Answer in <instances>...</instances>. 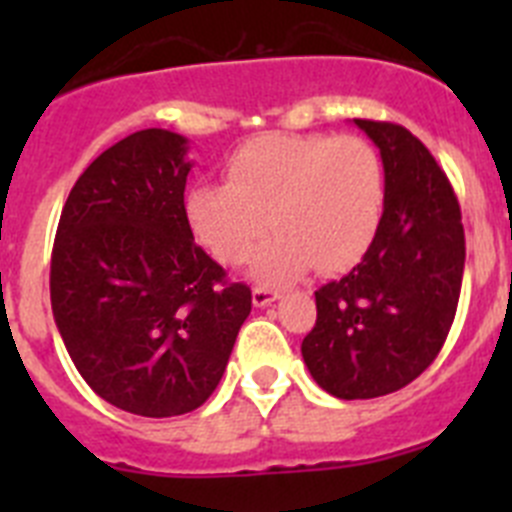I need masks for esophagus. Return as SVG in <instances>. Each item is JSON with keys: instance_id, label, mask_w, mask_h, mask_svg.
Returning <instances> with one entry per match:
<instances>
[{"instance_id": "obj_1", "label": "esophagus", "mask_w": 512, "mask_h": 512, "mask_svg": "<svg viewBox=\"0 0 512 512\" xmlns=\"http://www.w3.org/2000/svg\"><path fill=\"white\" fill-rule=\"evenodd\" d=\"M253 305L256 307H266V305H271V302H277L279 297V292L277 289H266V287H253Z\"/></svg>"}]
</instances>
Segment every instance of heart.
<instances>
[{
	"label": "heart",
	"mask_w": 512,
	"mask_h": 512,
	"mask_svg": "<svg viewBox=\"0 0 512 512\" xmlns=\"http://www.w3.org/2000/svg\"><path fill=\"white\" fill-rule=\"evenodd\" d=\"M225 179L189 189V228L215 259L235 266L251 259L271 223L279 233L253 259V277L269 284L312 266H354L387 205L382 156L359 135H261L230 156Z\"/></svg>",
	"instance_id": "1"
}]
</instances>
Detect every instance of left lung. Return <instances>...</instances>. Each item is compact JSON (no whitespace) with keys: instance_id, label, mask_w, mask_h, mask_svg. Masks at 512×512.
Wrapping results in <instances>:
<instances>
[{"instance_id":"1","label":"left lung","mask_w":512,"mask_h":512,"mask_svg":"<svg viewBox=\"0 0 512 512\" xmlns=\"http://www.w3.org/2000/svg\"><path fill=\"white\" fill-rule=\"evenodd\" d=\"M382 156L387 205L364 259L315 292L302 341L312 379L341 400L402 390L449 336L464 277L459 200L431 151L395 122L354 120Z\"/></svg>"}]
</instances>
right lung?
<instances>
[{"label": "right lung", "instance_id": "right-lung-1", "mask_svg": "<svg viewBox=\"0 0 512 512\" xmlns=\"http://www.w3.org/2000/svg\"><path fill=\"white\" fill-rule=\"evenodd\" d=\"M187 138L138 130L76 179L58 220L51 305L84 382L143 418L192 413L215 392L251 289L228 282L184 207Z\"/></svg>", "mask_w": 512, "mask_h": 512}]
</instances>
